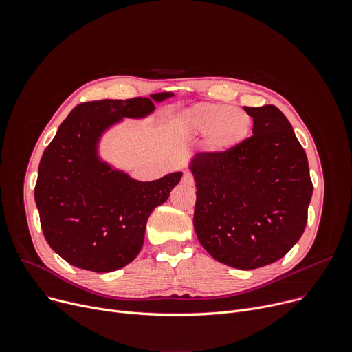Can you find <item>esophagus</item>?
I'll use <instances>...</instances> for the list:
<instances>
[{"instance_id": "esophagus-1", "label": "esophagus", "mask_w": 352, "mask_h": 352, "mask_svg": "<svg viewBox=\"0 0 352 352\" xmlns=\"http://www.w3.org/2000/svg\"><path fill=\"white\" fill-rule=\"evenodd\" d=\"M182 182L187 184V186H194V175L191 173L186 171L182 175Z\"/></svg>"}]
</instances>
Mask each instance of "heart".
<instances>
[{
    "label": "heart",
    "instance_id": "b5f03b06",
    "mask_svg": "<svg viewBox=\"0 0 352 352\" xmlns=\"http://www.w3.org/2000/svg\"><path fill=\"white\" fill-rule=\"evenodd\" d=\"M181 125L188 135L206 134V150L210 154L223 155L245 142L252 131V118L244 109L201 102L184 111Z\"/></svg>",
    "mask_w": 352,
    "mask_h": 352
}]
</instances>
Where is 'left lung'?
Returning <instances> with one entry per match:
<instances>
[{
  "mask_svg": "<svg viewBox=\"0 0 352 352\" xmlns=\"http://www.w3.org/2000/svg\"><path fill=\"white\" fill-rule=\"evenodd\" d=\"M252 135L223 155L197 154L194 228L217 261L254 270L283 258L301 238L312 197L304 148L275 105L244 107Z\"/></svg>",
  "mask_w": 352,
  "mask_h": 352,
  "instance_id": "1",
  "label": "left lung"
}]
</instances>
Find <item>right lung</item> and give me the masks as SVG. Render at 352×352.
Masks as SVG:
<instances>
[{
    "label": "right lung",
    "mask_w": 352,
    "mask_h": 352,
    "mask_svg": "<svg viewBox=\"0 0 352 352\" xmlns=\"http://www.w3.org/2000/svg\"><path fill=\"white\" fill-rule=\"evenodd\" d=\"M101 100L74 108L45 148L34 197L50 247L82 270L111 272L131 263L144 244L148 217L168 199L182 173L142 182L98 157L105 129L144 118L173 97Z\"/></svg>",
    "instance_id": "1"
}]
</instances>
